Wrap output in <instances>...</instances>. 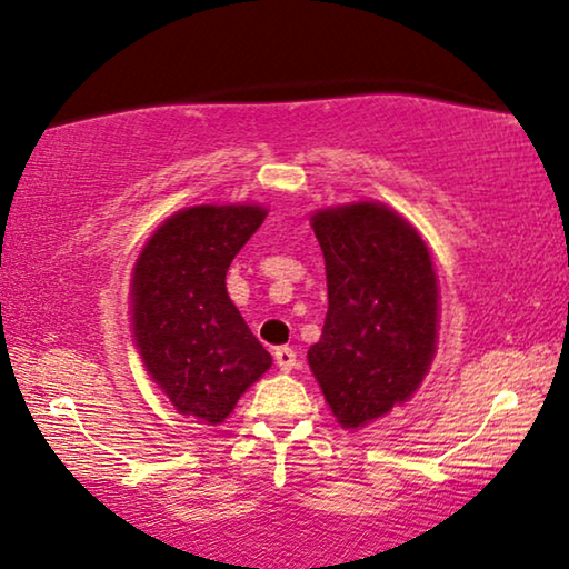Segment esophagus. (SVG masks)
Listing matches in <instances>:
<instances>
[{"label":"esophagus","instance_id":"1","mask_svg":"<svg viewBox=\"0 0 569 569\" xmlns=\"http://www.w3.org/2000/svg\"><path fill=\"white\" fill-rule=\"evenodd\" d=\"M274 360L279 365V370L290 372L295 365H298V352H295L292 347H277L274 349Z\"/></svg>","mask_w":569,"mask_h":569}]
</instances>
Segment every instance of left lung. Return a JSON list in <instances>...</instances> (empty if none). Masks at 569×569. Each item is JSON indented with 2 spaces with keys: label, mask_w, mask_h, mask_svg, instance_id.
Instances as JSON below:
<instances>
[{
  "label": "left lung",
  "mask_w": 569,
  "mask_h": 569,
  "mask_svg": "<svg viewBox=\"0 0 569 569\" xmlns=\"http://www.w3.org/2000/svg\"><path fill=\"white\" fill-rule=\"evenodd\" d=\"M326 261L329 313L308 349L337 422L357 430L407 401L438 345V277L411 224L376 201L310 217Z\"/></svg>",
  "instance_id": "left-lung-1"
}]
</instances>
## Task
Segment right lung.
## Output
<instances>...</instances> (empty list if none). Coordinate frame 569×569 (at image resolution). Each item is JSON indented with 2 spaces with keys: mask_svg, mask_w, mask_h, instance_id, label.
<instances>
[{
  "mask_svg": "<svg viewBox=\"0 0 569 569\" xmlns=\"http://www.w3.org/2000/svg\"><path fill=\"white\" fill-rule=\"evenodd\" d=\"M267 209L201 204L154 230L131 277L137 349L160 391L186 417L220 425L271 355L232 306L224 274Z\"/></svg>",
  "mask_w": 569,
  "mask_h": 569,
  "instance_id": "right-lung-1",
  "label": "right lung"
}]
</instances>
